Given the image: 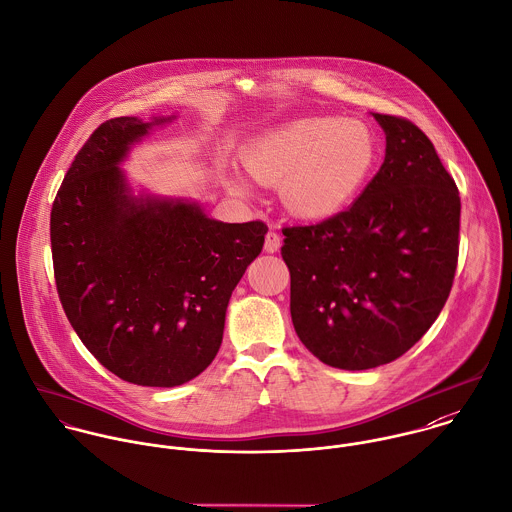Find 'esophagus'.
I'll use <instances>...</instances> for the list:
<instances>
[{"label": "esophagus", "mask_w": 512, "mask_h": 512, "mask_svg": "<svg viewBox=\"0 0 512 512\" xmlns=\"http://www.w3.org/2000/svg\"><path fill=\"white\" fill-rule=\"evenodd\" d=\"M281 247V235L277 231H269L265 235V251L267 253H277Z\"/></svg>", "instance_id": "1"}]
</instances>
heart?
I'll use <instances>...</instances> for the list:
<instances>
[{"label":"heart","instance_id":"heart-1","mask_svg":"<svg viewBox=\"0 0 512 512\" xmlns=\"http://www.w3.org/2000/svg\"><path fill=\"white\" fill-rule=\"evenodd\" d=\"M380 154L374 130L358 118L307 116L277 126L243 148L247 172L261 184H283V202L303 219H324L354 200ZM247 194V184L227 176Z\"/></svg>","mask_w":512,"mask_h":512}]
</instances>
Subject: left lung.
<instances>
[{
	"mask_svg": "<svg viewBox=\"0 0 512 512\" xmlns=\"http://www.w3.org/2000/svg\"><path fill=\"white\" fill-rule=\"evenodd\" d=\"M386 158L348 209L285 227L291 316L324 364H388L429 330L459 255V190L431 140L406 118L378 114Z\"/></svg>",
	"mask_w": 512,
	"mask_h": 512,
	"instance_id": "left-lung-1",
	"label": "left lung"
}]
</instances>
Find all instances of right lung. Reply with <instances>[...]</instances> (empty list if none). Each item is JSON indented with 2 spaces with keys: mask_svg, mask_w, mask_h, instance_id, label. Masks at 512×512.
I'll return each instance as SVG.
<instances>
[{
  "mask_svg": "<svg viewBox=\"0 0 512 512\" xmlns=\"http://www.w3.org/2000/svg\"><path fill=\"white\" fill-rule=\"evenodd\" d=\"M172 118L103 122L51 209L55 283L71 326L106 370L150 388L182 386L211 364L231 293L267 233L263 221L223 223L190 200L132 194L118 166Z\"/></svg>",
  "mask_w": 512,
  "mask_h": 512,
  "instance_id": "add662e5",
  "label": "right lung"
}]
</instances>
